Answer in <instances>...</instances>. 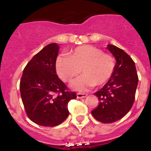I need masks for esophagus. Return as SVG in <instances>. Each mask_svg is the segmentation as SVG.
Returning a JSON list of instances; mask_svg holds the SVG:
<instances>
[{
    "mask_svg": "<svg viewBox=\"0 0 151 151\" xmlns=\"http://www.w3.org/2000/svg\"><path fill=\"white\" fill-rule=\"evenodd\" d=\"M88 94H82V93H77L76 96H77V98L80 99V98H84V97H87Z\"/></svg>",
    "mask_w": 151,
    "mask_h": 151,
    "instance_id": "34e87169",
    "label": "esophagus"
}]
</instances>
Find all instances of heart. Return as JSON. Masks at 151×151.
Segmentation results:
<instances>
[{
  "instance_id": "b5f03b06",
  "label": "heart",
  "mask_w": 151,
  "mask_h": 151,
  "mask_svg": "<svg viewBox=\"0 0 151 151\" xmlns=\"http://www.w3.org/2000/svg\"><path fill=\"white\" fill-rule=\"evenodd\" d=\"M114 67V60L110 54L91 45L78 47L70 57H58L56 61L57 73L64 82H71L82 69L83 76L71 83L72 88L79 91L104 85L112 76Z\"/></svg>"
}]
</instances>
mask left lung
Returning <instances> with one entry per match:
<instances>
[{
    "mask_svg": "<svg viewBox=\"0 0 151 151\" xmlns=\"http://www.w3.org/2000/svg\"><path fill=\"white\" fill-rule=\"evenodd\" d=\"M106 49L115 57L114 71L106 85L94 95L99 104L91 111L92 116L103 123L116 122L125 116L134 101L138 77L135 64L123 50L113 45Z\"/></svg>",
    "mask_w": 151,
    "mask_h": 151,
    "instance_id": "obj_1",
    "label": "left lung"
}]
</instances>
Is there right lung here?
I'll return each instance as SVG.
<instances>
[{
  "label": "right lung",
  "mask_w": 151,
  "mask_h": 151,
  "mask_svg": "<svg viewBox=\"0 0 151 151\" xmlns=\"http://www.w3.org/2000/svg\"><path fill=\"white\" fill-rule=\"evenodd\" d=\"M60 47L47 45L32 57L25 67L19 90L28 116L41 126L53 127L62 123L69 116L68 103L76 98L68 91L58 78L56 60Z\"/></svg>",
  "instance_id": "add662e5"
}]
</instances>
